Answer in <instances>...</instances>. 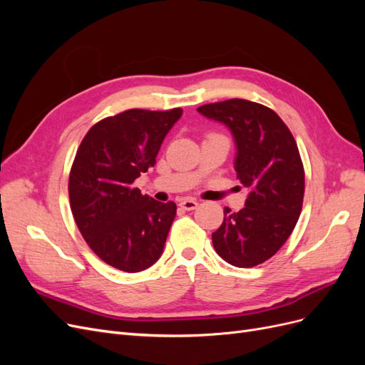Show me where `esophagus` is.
I'll list each match as a JSON object with an SVG mask.
<instances>
[{"label":"esophagus","mask_w":365,"mask_h":365,"mask_svg":"<svg viewBox=\"0 0 365 365\" xmlns=\"http://www.w3.org/2000/svg\"><path fill=\"white\" fill-rule=\"evenodd\" d=\"M180 207L184 210H195L197 207V202L195 200H190V197H187V200H182L180 202Z\"/></svg>","instance_id":"1"}]
</instances>
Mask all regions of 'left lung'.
<instances>
[{
  "instance_id": "left-lung-1",
  "label": "left lung",
  "mask_w": 365,
  "mask_h": 365,
  "mask_svg": "<svg viewBox=\"0 0 365 365\" xmlns=\"http://www.w3.org/2000/svg\"><path fill=\"white\" fill-rule=\"evenodd\" d=\"M197 111L231 130L237 149L235 169L250 192L239 212L224 208V222L212 235L213 247L233 267L252 268L283 247L302 213L300 152L288 126L268 106L230 98Z\"/></svg>"
}]
</instances>
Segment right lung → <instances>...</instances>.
Wrapping results in <instances>:
<instances>
[{"instance_id": "right-lung-1", "label": "right lung", "mask_w": 365, "mask_h": 365, "mask_svg": "<svg viewBox=\"0 0 365 365\" xmlns=\"http://www.w3.org/2000/svg\"><path fill=\"white\" fill-rule=\"evenodd\" d=\"M182 114L128 109L86 132L71 165L70 207L81 235L105 263L125 272L152 267L163 254L176 204L134 187L157 163L164 137Z\"/></svg>"}]
</instances>
